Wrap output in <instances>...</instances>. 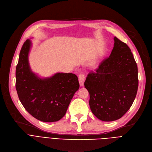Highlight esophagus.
Returning a JSON list of instances; mask_svg holds the SVG:
<instances>
[{"label": "esophagus", "instance_id": "1", "mask_svg": "<svg viewBox=\"0 0 152 152\" xmlns=\"http://www.w3.org/2000/svg\"><path fill=\"white\" fill-rule=\"evenodd\" d=\"M85 79H86V77H85L84 75H83V74L79 75V85H80V86L82 87V86H84Z\"/></svg>", "mask_w": 152, "mask_h": 152}]
</instances>
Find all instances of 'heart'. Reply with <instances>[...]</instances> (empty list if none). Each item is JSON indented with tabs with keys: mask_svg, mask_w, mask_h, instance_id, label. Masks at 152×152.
<instances>
[{
	"mask_svg": "<svg viewBox=\"0 0 152 152\" xmlns=\"http://www.w3.org/2000/svg\"><path fill=\"white\" fill-rule=\"evenodd\" d=\"M96 64H97L96 61H92V62L91 63V65L93 66H95V65H96Z\"/></svg>",
	"mask_w": 152,
	"mask_h": 152,
	"instance_id": "b5f03b06",
	"label": "heart"
}]
</instances>
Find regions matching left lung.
<instances>
[{
  "mask_svg": "<svg viewBox=\"0 0 152 152\" xmlns=\"http://www.w3.org/2000/svg\"><path fill=\"white\" fill-rule=\"evenodd\" d=\"M114 41L110 57L84 82L92 112L103 121L121 118L132 106L138 89V69L130 48L116 37Z\"/></svg>",
  "mask_w": 152,
  "mask_h": 152,
  "instance_id": "obj_1",
  "label": "left lung"
}]
</instances>
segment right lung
I'll list each match as a JSON object with an SVG mask.
<instances>
[{"label":"right lung","instance_id":"1","mask_svg":"<svg viewBox=\"0 0 152 152\" xmlns=\"http://www.w3.org/2000/svg\"><path fill=\"white\" fill-rule=\"evenodd\" d=\"M31 41L27 39L20 50L16 68V89L28 112L43 122L59 121L65 116L71 99L79 88L77 76L57 73L40 78L31 71L28 61Z\"/></svg>","mask_w":152,"mask_h":152}]
</instances>
